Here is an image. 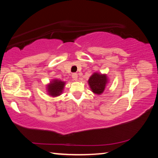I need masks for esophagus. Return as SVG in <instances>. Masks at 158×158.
<instances>
[{
	"instance_id": "esophagus-1",
	"label": "esophagus",
	"mask_w": 158,
	"mask_h": 158,
	"mask_svg": "<svg viewBox=\"0 0 158 158\" xmlns=\"http://www.w3.org/2000/svg\"><path fill=\"white\" fill-rule=\"evenodd\" d=\"M72 77H73V79L74 81H77V79H78V74L77 73H73L72 74Z\"/></svg>"
}]
</instances>
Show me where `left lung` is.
I'll return each instance as SVG.
<instances>
[{"instance_id": "left-lung-1", "label": "left lung", "mask_w": 158, "mask_h": 158, "mask_svg": "<svg viewBox=\"0 0 158 158\" xmlns=\"http://www.w3.org/2000/svg\"><path fill=\"white\" fill-rule=\"evenodd\" d=\"M88 82L92 92L95 94L100 95L104 92L106 84H108V78L105 74L95 73L90 77Z\"/></svg>"}]
</instances>
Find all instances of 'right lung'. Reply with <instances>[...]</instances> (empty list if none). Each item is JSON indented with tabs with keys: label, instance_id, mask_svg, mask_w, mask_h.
I'll return each instance as SVG.
<instances>
[{
	"label": "right lung",
	"instance_id": "1",
	"mask_svg": "<svg viewBox=\"0 0 158 158\" xmlns=\"http://www.w3.org/2000/svg\"><path fill=\"white\" fill-rule=\"evenodd\" d=\"M65 82L59 79H54L47 85V89L48 94L52 97H57L61 95L65 87Z\"/></svg>",
	"mask_w": 158,
	"mask_h": 158
}]
</instances>
